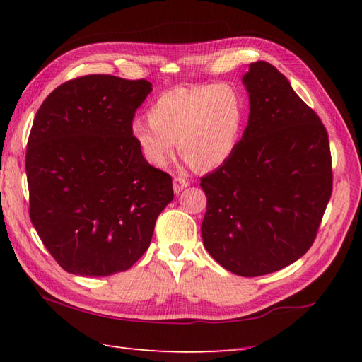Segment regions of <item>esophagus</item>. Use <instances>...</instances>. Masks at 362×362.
Instances as JSON below:
<instances>
[{
  "label": "esophagus",
  "mask_w": 362,
  "mask_h": 362,
  "mask_svg": "<svg viewBox=\"0 0 362 362\" xmlns=\"http://www.w3.org/2000/svg\"><path fill=\"white\" fill-rule=\"evenodd\" d=\"M189 186V181L181 178V176H176V178L173 180V190L175 194H181V192L186 189Z\"/></svg>",
  "instance_id": "1"
}]
</instances>
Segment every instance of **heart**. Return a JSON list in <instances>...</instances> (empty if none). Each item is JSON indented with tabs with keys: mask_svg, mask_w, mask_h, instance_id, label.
Here are the masks:
<instances>
[{
	"mask_svg": "<svg viewBox=\"0 0 362 362\" xmlns=\"http://www.w3.org/2000/svg\"><path fill=\"white\" fill-rule=\"evenodd\" d=\"M245 105L228 84L175 87L151 103L148 119H136L129 134L154 168L167 165L176 142L181 158L198 172L214 170L233 156L242 137Z\"/></svg>",
	"mask_w": 362,
	"mask_h": 362,
	"instance_id": "b5f03b06",
	"label": "heart"
}]
</instances>
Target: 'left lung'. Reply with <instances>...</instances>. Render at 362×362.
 <instances>
[{
  "label": "left lung",
  "mask_w": 362,
  "mask_h": 362,
  "mask_svg": "<svg viewBox=\"0 0 362 362\" xmlns=\"http://www.w3.org/2000/svg\"><path fill=\"white\" fill-rule=\"evenodd\" d=\"M250 115L238 148L202 178L204 248L239 276L300 259L317 235L333 189L328 132L269 62L243 75Z\"/></svg>",
  "instance_id": "1"
}]
</instances>
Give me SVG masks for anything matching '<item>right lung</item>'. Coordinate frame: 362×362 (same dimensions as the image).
<instances>
[{"instance_id": "1", "label": "right lung", "mask_w": 362, "mask_h": 362, "mask_svg": "<svg viewBox=\"0 0 362 362\" xmlns=\"http://www.w3.org/2000/svg\"><path fill=\"white\" fill-rule=\"evenodd\" d=\"M151 90L145 79L87 75L54 88L37 110L26 150L29 217L69 274L128 270L173 200L170 175L151 167L129 134Z\"/></svg>"}]
</instances>
